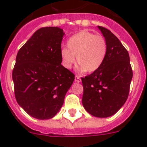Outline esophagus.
<instances>
[{
  "mask_svg": "<svg viewBox=\"0 0 147 147\" xmlns=\"http://www.w3.org/2000/svg\"><path fill=\"white\" fill-rule=\"evenodd\" d=\"M81 81H82V79H81L80 76H75V82H80Z\"/></svg>",
  "mask_w": 147,
  "mask_h": 147,
  "instance_id": "1",
  "label": "esophagus"
}]
</instances>
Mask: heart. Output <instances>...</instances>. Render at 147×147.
<instances>
[{
	"label": "heart",
	"mask_w": 147,
	"mask_h": 147,
	"mask_svg": "<svg viewBox=\"0 0 147 147\" xmlns=\"http://www.w3.org/2000/svg\"><path fill=\"white\" fill-rule=\"evenodd\" d=\"M107 49V43L103 36L82 30L69 38L67 48L63 47L60 50L62 64L67 69H71L76 57L79 70L93 73L103 65Z\"/></svg>",
	"instance_id": "obj_1"
}]
</instances>
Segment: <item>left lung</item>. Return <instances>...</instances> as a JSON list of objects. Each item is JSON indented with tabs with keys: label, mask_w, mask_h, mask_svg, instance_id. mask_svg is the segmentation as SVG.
Here are the masks:
<instances>
[{
	"label": "left lung",
	"mask_w": 147,
	"mask_h": 147,
	"mask_svg": "<svg viewBox=\"0 0 147 147\" xmlns=\"http://www.w3.org/2000/svg\"><path fill=\"white\" fill-rule=\"evenodd\" d=\"M107 43V55L100 68L81 78L82 104L96 117H108L117 112L127 99L133 71L128 52L109 30L98 26Z\"/></svg>",
	"instance_id": "left-lung-1"
}]
</instances>
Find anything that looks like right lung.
I'll list each match as a JSON object with an SVG mask.
<instances>
[{
	"label": "right lung",
	"instance_id": "obj_1",
	"mask_svg": "<svg viewBox=\"0 0 147 147\" xmlns=\"http://www.w3.org/2000/svg\"><path fill=\"white\" fill-rule=\"evenodd\" d=\"M64 34L57 27L40 28L17 55L12 71L16 100L36 119H51L57 114L75 79L61 65Z\"/></svg>",
	"mask_w": 147,
	"mask_h": 147
}]
</instances>
